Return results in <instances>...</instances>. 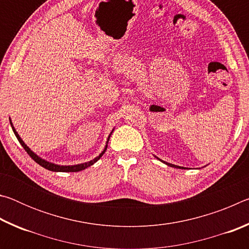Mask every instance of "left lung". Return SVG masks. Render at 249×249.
<instances>
[{
    "label": "left lung",
    "mask_w": 249,
    "mask_h": 249,
    "mask_svg": "<svg viewBox=\"0 0 249 249\" xmlns=\"http://www.w3.org/2000/svg\"><path fill=\"white\" fill-rule=\"evenodd\" d=\"M155 157H156V156H155ZM156 158H157V159H159L158 157H156ZM159 160H160V161H161V162H163V163H166V165H167V166H169V167L178 168V169H185V168H184V167H180V166H176V165H172V163H169V162H166V161H163V160H161V159H159Z\"/></svg>",
    "instance_id": "obj_1"
}]
</instances>
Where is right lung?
<instances>
[{
    "label": "right lung",
    "mask_w": 249,
    "mask_h": 249,
    "mask_svg": "<svg viewBox=\"0 0 249 249\" xmlns=\"http://www.w3.org/2000/svg\"><path fill=\"white\" fill-rule=\"evenodd\" d=\"M10 123H11V126H12V129H13V132H14V134H15V136L18 137V142H20V145H22L23 148L27 151V154H28L29 156H31V157H32L34 160H35V161H36L37 163H38V165H40L41 167L46 168V169H48V170H50V171H54V172H77V171H81V170H83V169H86V168H88V167H90V166L93 165V163H95L96 161H98V160H99L101 157H102L103 154L105 153V150H107V142H108V141H109V137H111L113 130H114V128H113L111 134L108 135L107 141V145H105L103 151L98 156V157H95L94 159L90 160V161H87V162H83V163H78V165H73V166H60V165H56V163L49 162V161H47V160L40 158L39 156H37L35 153H34V151H32L31 148H29V147L23 142L22 138H20L18 133L16 132V129L14 128L13 123H12L11 119H10Z\"/></svg>",
    "instance_id": "obj_1"
}]
</instances>
